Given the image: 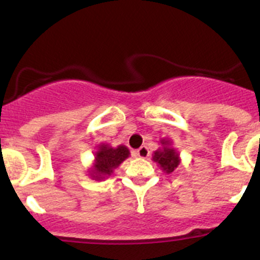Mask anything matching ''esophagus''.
<instances>
[{
	"label": "esophagus",
	"mask_w": 260,
	"mask_h": 260,
	"mask_svg": "<svg viewBox=\"0 0 260 260\" xmlns=\"http://www.w3.org/2000/svg\"><path fill=\"white\" fill-rule=\"evenodd\" d=\"M136 154H137L138 157H141V158H147V157L149 156V151L146 146H142L141 148H138L137 151H136Z\"/></svg>",
	"instance_id": "34e87169"
}]
</instances>
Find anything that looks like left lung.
Instances as JSON below:
<instances>
[{
  "mask_svg": "<svg viewBox=\"0 0 260 260\" xmlns=\"http://www.w3.org/2000/svg\"><path fill=\"white\" fill-rule=\"evenodd\" d=\"M159 142L162 147L154 151L153 161L158 164L162 171H165L166 174H171L180 165V154L172 147V142L170 140H161Z\"/></svg>",
  "mask_w": 260,
  "mask_h": 260,
  "instance_id": "1",
  "label": "left lung"
}]
</instances>
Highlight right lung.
I'll list each match as a JSON object with an SVG mask.
<instances>
[{"instance_id":"right-lung-1","label":"right lung","mask_w":260,"mask_h":260,"mask_svg":"<svg viewBox=\"0 0 260 260\" xmlns=\"http://www.w3.org/2000/svg\"><path fill=\"white\" fill-rule=\"evenodd\" d=\"M129 156V149L125 146H118L117 148L108 145H101L94 154L93 167L89 170V175L94 180H103L113 174L127 157Z\"/></svg>"}]
</instances>
